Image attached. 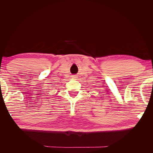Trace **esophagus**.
<instances>
[{
	"instance_id": "obj_1",
	"label": "esophagus",
	"mask_w": 153,
	"mask_h": 153,
	"mask_svg": "<svg viewBox=\"0 0 153 153\" xmlns=\"http://www.w3.org/2000/svg\"><path fill=\"white\" fill-rule=\"evenodd\" d=\"M72 78H76V76L73 75V76H72Z\"/></svg>"
}]
</instances>
